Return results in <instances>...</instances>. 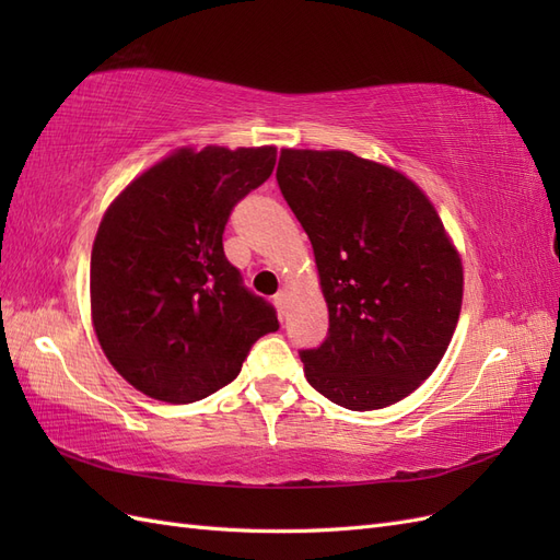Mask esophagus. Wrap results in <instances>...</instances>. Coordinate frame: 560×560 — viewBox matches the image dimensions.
Returning <instances> with one entry per match:
<instances>
[{
    "mask_svg": "<svg viewBox=\"0 0 560 560\" xmlns=\"http://www.w3.org/2000/svg\"><path fill=\"white\" fill-rule=\"evenodd\" d=\"M273 303H276V308L280 311V315H284V308H287V292H278V294L273 296Z\"/></svg>",
    "mask_w": 560,
    "mask_h": 560,
    "instance_id": "esophagus-1",
    "label": "esophagus"
}]
</instances>
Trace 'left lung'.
<instances>
[{
	"instance_id": "1",
	"label": "left lung",
	"mask_w": 560,
	"mask_h": 560,
	"mask_svg": "<svg viewBox=\"0 0 560 560\" xmlns=\"http://www.w3.org/2000/svg\"><path fill=\"white\" fill-rule=\"evenodd\" d=\"M280 191L308 233L329 308L308 383L350 411L411 395L442 362L463 306V264L428 196L350 151L282 149Z\"/></svg>"
}]
</instances>
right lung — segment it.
Here are the masks:
<instances>
[{
    "label": "right lung",
    "mask_w": 560,
    "mask_h": 560,
    "mask_svg": "<svg viewBox=\"0 0 560 560\" xmlns=\"http://www.w3.org/2000/svg\"><path fill=\"white\" fill-rule=\"evenodd\" d=\"M276 154L179 149L128 184L100 222L93 325L107 360L140 393L206 399L278 331L276 308L247 290L222 243L233 208L270 177Z\"/></svg>",
    "instance_id": "1"
}]
</instances>
